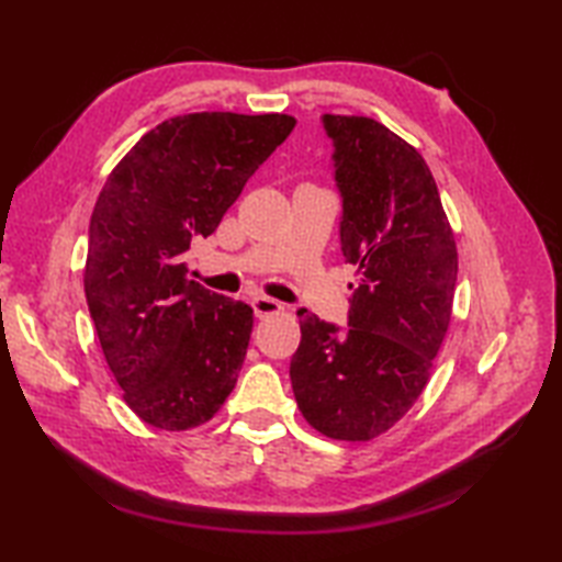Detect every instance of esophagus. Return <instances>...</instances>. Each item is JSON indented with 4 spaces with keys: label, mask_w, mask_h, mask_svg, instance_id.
Here are the masks:
<instances>
[{
    "label": "esophagus",
    "mask_w": 562,
    "mask_h": 562,
    "mask_svg": "<svg viewBox=\"0 0 562 562\" xmlns=\"http://www.w3.org/2000/svg\"><path fill=\"white\" fill-rule=\"evenodd\" d=\"M254 312H256V316L258 318H262V316H270V314H278V312H282V304L278 302V300H272V296H254Z\"/></svg>",
    "instance_id": "obj_1"
}]
</instances>
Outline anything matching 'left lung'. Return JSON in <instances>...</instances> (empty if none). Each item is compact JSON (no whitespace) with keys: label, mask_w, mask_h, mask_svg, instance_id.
Listing matches in <instances>:
<instances>
[{"label":"left lung","mask_w":562,"mask_h":562,"mask_svg":"<svg viewBox=\"0 0 562 562\" xmlns=\"http://www.w3.org/2000/svg\"><path fill=\"white\" fill-rule=\"evenodd\" d=\"M342 195V256L357 268L348 330L302 308L290 376L321 435L369 441L413 408L447 336L459 256L420 151L364 115H324Z\"/></svg>","instance_id":"1"}]
</instances>
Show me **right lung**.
I'll return each instance as SVG.
<instances>
[{"label": "right lung", "instance_id": "add662e5", "mask_svg": "<svg viewBox=\"0 0 562 562\" xmlns=\"http://www.w3.org/2000/svg\"><path fill=\"white\" fill-rule=\"evenodd\" d=\"M294 125L284 113L171 117L99 193L83 292L125 403L151 427L207 423L236 386L254 308L190 280L183 256L217 229Z\"/></svg>", "mask_w": 562, "mask_h": 562}]
</instances>
